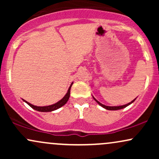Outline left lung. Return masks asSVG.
Instances as JSON below:
<instances>
[{
    "label": "left lung",
    "instance_id": "left-lung-1",
    "mask_svg": "<svg viewBox=\"0 0 159 159\" xmlns=\"http://www.w3.org/2000/svg\"><path fill=\"white\" fill-rule=\"evenodd\" d=\"M93 98H94V100H95V101H96V102H97V103L98 104V105H101V106L102 107H104V108L107 109V110H110V111H115V110H120V109H123V108H124V107H127L128 105H131V104H132V102H134V100L136 99V98H134V99L133 100V101L131 102L128 103V104H126V105H121V106H107V105H103V104L100 103L99 102L97 101V100H96V98H95L94 97H93Z\"/></svg>",
    "mask_w": 159,
    "mask_h": 159
}]
</instances>
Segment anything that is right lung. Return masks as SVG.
<instances>
[{
    "mask_svg": "<svg viewBox=\"0 0 159 159\" xmlns=\"http://www.w3.org/2000/svg\"><path fill=\"white\" fill-rule=\"evenodd\" d=\"M72 84L73 83L71 84L70 87H69V90H68V91H67L66 94L65 95L64 97L62 98L61 100H60L59 102H57V103L54 104V105H48V106L39 107V106H36V105H32V104L27 102L25 101V100H24V101H25V102L27 104V105H30V106L33 109H34V110H36V111H41V112H51V111H55V110H57V109L60 108V107L63 106V105H64L67 102V101H68L69 98V96H70V89H71V87H72Z\"/></svg>",
    "mask_w": 159,
    "mask_h": 159,
    "instance_id": "1",
    "label": "right lung"
}]
</instances>
